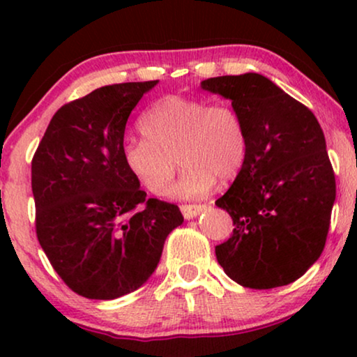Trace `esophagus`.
<instances>
[{
    "instance_id": "1",
    "label": "esophagus",
    "mask_w": 357,
    "mask_h": 357,
    "mask_svg": "<svg viewBox=\"0 0 357 357\" xmlns=\"http://www.w3.org/2000/svg\"><path fill=\"white\" fill-rule=\"evenodd\" d=\"M180 209H182V214L185 219H193L199 216V214L206 209V206H204V204H182Z\"/></svg>"
}]
</instances>
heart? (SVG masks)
<instances>
[{"label":"heart","mask_w":357,"mask_h":357,"mask_svg":"<svg viewBox=\"0 0 357 357\" xmlns=\"http://www.w3.org/2000/svg\"><path fill=\"white\" fill-rule=\"evenodd\" d=\"M139 128L144 138L126 141L123 160L153 195L167 190L175 174L174 157L183 169L169 195L183 199L206 197L218 180L231 182L245 164V121L226 102L165 96L144 112Z\"/></svg>","instance_id":"heart-1"}]
</instances>
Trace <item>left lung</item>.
<instances>
[{
    "instance_id": "8db88e82",
    "label": "left lung",
    "mask_w": 357,
    "mask_h": 357,
    "mask_svg": "<svg viewBox=\"0 0 357 357\" xmlns=\"http://www.w3.org/2000/svg\"><path fill=\"white\" fill-rule=\"evenodd\" d=\"M242 115L245 164L216 202L234 221L216 247L226 275L243 287L271 289L299 280L324 252L336 197L324 131L315 115L258 73L202 81Z\"/></svg>"
}]
</instances>
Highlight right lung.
Listing matches in <instances>:
<instances>
[{"instance_id":"add662e5","label":"right lung","mask_w":357,"mask_h":357,"mask_svg":"<svg viewBox=\"0 0 357 357\" xmlns=\"http://www.w3.org/2000/svg\"><path fill=\"white\" fill-rule=\"evenodd\" d=\"M158 82L104 86L63 105L32 159L37 238L68 287L87 299L143 286L183 222L177 204L146 199L123 160L128 116Z\"/></svg>"}]
</instances>
